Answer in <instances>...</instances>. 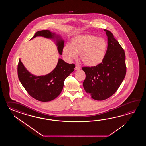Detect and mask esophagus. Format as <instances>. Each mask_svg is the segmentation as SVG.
I'll use <instances>...</instances> for the list:
<instances>
[{
    "instance_id": "esophagus-1",
    "label": "esophagus",
    "mask_w": 146,
    "mask_h": 146,
    "mask_svg": "<svg viewBox=\"0 0 146 146\" xmlns=\"http://www.w3.org/2000/svg\"><path fill=\"white\" fill-rule=\"evenodd\" d=\"M75 70H80L81 69V67L79 66L78 65H76V67H75Z\"/></svg>"
}]
</instances>
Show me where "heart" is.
Instances as JSON below:
<instances>
[{"label": "heart", "mask_w": 146, "mask_h": 146, "mask_svg": "<svg viewBox=\"0 0 146 146\" xmlns=\"http://www.w3.org/2000/svg\"><path fill=\"white\" fill-rule=\"evenodd\" d=\"M108 50V44L102 38L90 34L74 37L71 43L64 47L62 53L68 60L77 58L80 54L81 60L86 65L94 67L102 62Z\"/></svg>", "instance_id": "1"}]
</instances>
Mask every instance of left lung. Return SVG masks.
Returning a JSON list of instances; mask_svg holds the SVG:
<instances>
[{"label": "left lung", "mask_w": 146, "mask_h": 146, "mask_svg": "<svg viewBox=\"0 0 146 146\" xmlns=\"http://www.w3.org/2000/svg\"><path fill=\"white\" fill-rule=\"evenodd\" d=\"M108 37V50L102 62L82 67L86 74L83 86L93 99L101 101L112 96L121 86L126 73L125 54L111 31L104 29Z\"/></svg>", "instance_id": "left-lung-1"}]
</instances>
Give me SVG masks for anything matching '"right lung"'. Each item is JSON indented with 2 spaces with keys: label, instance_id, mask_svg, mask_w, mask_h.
<instances>
[{
  "label": "right lung",
  "instance_id": "1",
  "mask_svg": "<svg viewBox=\"0 0 146 146\" xmlns=\"http://www.w3.org/2000/svg\"><path fill=\"white\" fill-rule=\"evenodd\" d=\"M37 36L56 40V45L60 55H62L64 41L59 35L50 30L37 31L33 38ZM75 65L68 64L59 58L55 68L48 74L37 76L31 74L27 70L19 59L18 76L23 87L30 96L42 102H48L55 99L61 93L66 78L74 72Z\"/></svg>",
  "mask_w": 146,
  "mask_h": 146
}]
</instances>
